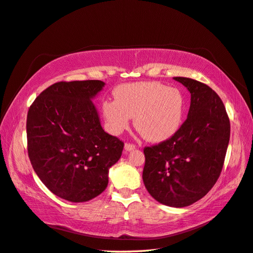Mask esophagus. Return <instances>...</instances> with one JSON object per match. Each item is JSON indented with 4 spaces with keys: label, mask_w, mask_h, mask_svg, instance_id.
Masks as SVG:
<instances>
[{
    "label": "esophagus",
    "mask_w": 253,
    "mask_h": 253,
    "mask_svg": "<svg viewBox=\"0 0 253 253\" xmlns=\"http://www.w3.org/2000/svg\"><path fill=\"white\" fill-rule=\"evenodd\" d=\"M135 148V146L133 145V144H130V143H126L125 144V151L126 152H131V151H133Z\"/></svg>",
    "instance_id": "34e87169"
}]
</instances>
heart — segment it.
<instances>
[{
    "label": "heart",
    "instance_id": "heart-1",
    "mask_svg": "<svg viewBox=\"0 0 253 253\" xmlns=\"http://www.w3.org/2000/svg\"><path fill=\"white\" fill-rule=\"evenodd\" d=\"M114 97L101 106L112 134L126 130L133 116L137 130L154 143L171 139L182 127L186 102L178 88L155 81L127 83L115 88Z\"/></svg>",
    "mask_w": 253,
    "mask_h": 253
}]
</instances>
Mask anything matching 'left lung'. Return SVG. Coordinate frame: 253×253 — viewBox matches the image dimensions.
Masks as SVG:
<instances>
[{"mask_svg": "<svg viewBox=\"0 0 253 253\" xmlns=\"http://www.w3.org/2000/svg\"><path fill=\"white\" fill-rule=\"evenodd\" d=\"M191 95L187 120L173 137L144 148L143 183L159 203L185 207L202 199L221 173L230 141V120L209 85L175 77Z\"/></svg>", "mask_w": 253, "mask_h": 253, "instance_id": "1", "label": "left lung"}]
</instances>
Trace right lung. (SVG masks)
<instances>
[{"instance_id":"1","label":"right lung","mask_w":253,"mask_h":253,"mask_svg":"<svg viewBox=\"0 0 253 253\" xmlns=\"http://www.w3.org/2000/svg\"><path fill=\"white\" fill-rule=\"evenodd\" d=\"M103 86L99 80L57 82L29 109L31 164L44 186L69 202L99 196L124 148L121 140L103 130L92 101Z\"/></svg>"}]
</instances>
